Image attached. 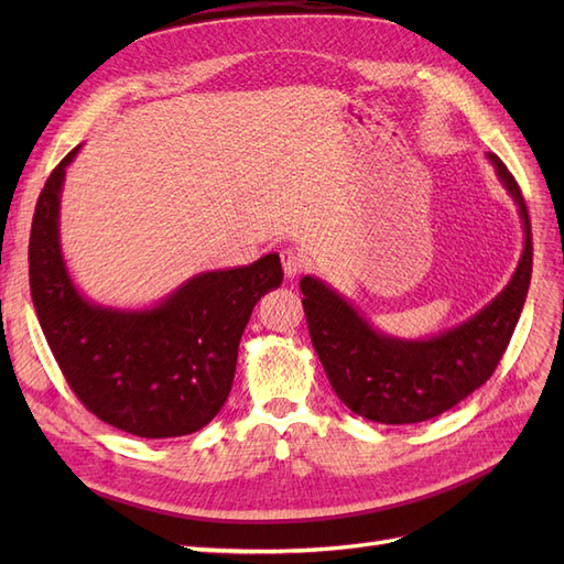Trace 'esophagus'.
Listing matches in <instances>:
<instances>
[{
	"label": "esophagus",
	"mask_w": 564,
	"mask_h": 564,
	"mask_svg": "<svg viewBox=\"0 0 564 564\" xmlns=\"http://www.w3.org/2000/svg\"><path fill=\"white\" fill-rule=\"evenodd\" d=\"M280 259H282V268H284V278H289V280H294L305 265L303 256L296 249H282Z\"/></svg>",
	"instance_id": "1"
}]
</instances>
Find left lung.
Masks as SVG:
<instances>
[{"mask_svg": "<svg viewBox=\"0 0 564 564\" xmlns=\"http://www.w3.org/2000/svg\"><path fill=\"white\" fill-rule=\"evenodd\" d=\"M487 160L518 204L524 247L513 278L480 313L437 336L406 340L373 329L329 284L311 275L301 280L315 352L338 400L362 419L404 425L440 416L480 388L501 362L532 280V226L516 178L494 152Z\"/></svg>", "mask_w": 564, "mask_h": 564, "instance_id": "left-lung-1", "label": "left lung"}]
</instances>
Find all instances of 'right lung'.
I'll use <instances>...</instances> for the list:
<instances>
[{
	"instance_id": "1",
	"label": "right lung",
	"mask_w": 564,
	"mask_h": 564,
	"mask_svg": "<svg viewBox=\"0 0 564 564\" xmlns=\"http://www.w3.org/2000/svg\"><path fill=\"white\" fill-rule=\"evenodd\" d=\"M70 150L51 172L30 230V294L67 386L79 402L139 437L204 429L230 395L237 348L253 305L282 284L278 253L183 282L152 308L119 311L79 294L63 261L58 214Z\"/></svg>"
}]
</instances>
